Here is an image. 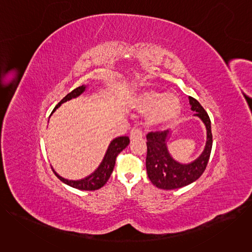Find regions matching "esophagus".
Here are the masks:
<instances>
[{"mask_svg":"<svg viewBox=\"0 0 252 252\" xmlns=\"http://www.w3.org/2000/svg\"><path fill=\"white\" fill-rule=\"evenodd\" d=\"M143 135V132L139 129V128H132L130 130V134H129V137L131 140H134L136 138H141Z\"/></svg>","mask_w":252,"mask_h":252,"instance_id":"1","label":"esophagus"}]
</instances>
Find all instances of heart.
Instances as JSON below:
<instances>
[{
	"mask_svg": "<svg viewBox=\"0 0 252 252\" xmlns=\"http://www.w3.org/2000/svg\"><path fill=\"white\" fill-rule=\"evenodd\" d=\"M135 104L138 110L147 113L148 123L155 126H162L174 121L182 111L181 99L175 94H163L152 89L142 91Z\"/></svg>",
	"mask_w": 252,
	"mask_h": 252,
	"instance_id": "heart-1",
	"label": "heart"
}]
</instances>
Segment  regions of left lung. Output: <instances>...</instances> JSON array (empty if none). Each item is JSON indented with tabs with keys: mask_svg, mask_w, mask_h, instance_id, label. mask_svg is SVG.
<instances>
[{
	"mask_svg": "<svg viewBox=\"0 0 252 252\" xmlns=\"http://www.w3.org/2000/svg\"><path fill=\"white\" fill-rule=\"evenodd\" d=\"M191 111L198 117L206 127V145L202 154L191 163L182 164L175 161L166 148L169 130L151 131L147 134L148 154L146 159L147 171L151 182L161 189H175L189 186L195 182L206 168L211 148L212 133L210 119L201 104L192 96H189Z\"/></svg>",
	"mask_w": 252,
	"mask_h": 252,
	"instance_id": "obj_1",
	"label": "left lung"
}]
</instances>
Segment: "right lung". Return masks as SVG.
<instances>
[{
	"instance_id": "1",
	"label": "right lung",
	"mask_w": 252,
	"mask_h": 252,
	"mask_svg": "<svg viewBox=\"0 0 252 252\" xmlns=\"http://www.w3.org/2000/svg\"><path fill=\"white\" fill-rule=\"evenodd\" d=\"M86 86H81L77 89H75L74 91H71L69 94H67L56 106L55 109L53 110L52 114L58 109V107L64 101L69 100L74 97L79 96L80 94H82L85 90H86ZM51 114V115H52ZM129 143V138L128 136H119L117 138H115L109 146V149H107L105 156L101 161V163L99 164V166L97 167V169L92 173L91 175L87 176L84 179H80V181H68V179H65L62 176H60L54 169L53 171L55 172L56 176L60 179L61 182H63V184L75 188L77 189H81V190H95L98 189L100 188H102L106 182L109 181V178L114 170L115 164H116V159L118 155L125 150Z\"/></svg>"
}]
</instances>
